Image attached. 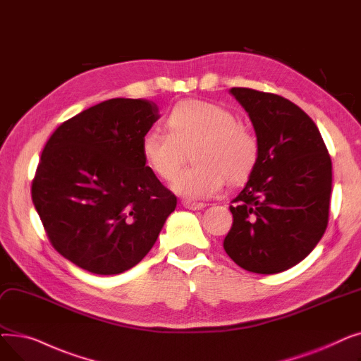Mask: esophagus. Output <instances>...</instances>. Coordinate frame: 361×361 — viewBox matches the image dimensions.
<instances>
[{"instance_id":"esophagus-1","label":"esophagus","mask_w":361,"mask_h":361,"mask_svg":"<svg viewBox=\"0 0 361 361\" xmlns=\"http://www.w3.org/2000/svg\"><path fill=\"white\" fill-rule=\"evenodd\" d=\"M183 206L187 207V209L199 211V209H203V207L206 206V203H202V202H192V200H184V202H183Z\"/></svg>"}]
</instances>
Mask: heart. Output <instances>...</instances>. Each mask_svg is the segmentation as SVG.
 <instances>
[{"label": "heart", "mask_w": 361, "mask_h": 361, "mask_svg": "<svg viewBox=\"0 0 361 361\" xmlns=\"http://www.w3.org/2000/svg\"><path fill=\"white\" fill-rule=\"evenodd\" d=\"M168 131L149 130L142 137V157L147 168L164 181L173 180L192 150L195 164L173 181V190L187 199H204L222 190L226 180L247 181L259 164L260 143L238 124L234 114L204 101H183L171 108Z\"/></svg>", "instance_id": "1"}]
</instances>
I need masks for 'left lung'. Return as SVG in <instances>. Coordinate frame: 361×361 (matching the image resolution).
I'll return each instance as SVG.
<instances>
[{
	"label": "left lung",
	"mask_w": 361,
	"mask_h": 361,
	"mask_svg": "<svg viewBox=\"0 0 361 361\" xmlns=\"http://www.w3.org/2000/svg\"><path fill=\"white\" fill-rule=\"evenodd\" d=\"M260 143L259 164L231 202L224 249L243 269L272 275L305 259L329 219L332 162L313 120L275 93L233 87Z\"/></svg>",
	"instance_id": "obj_1"
}]
</instances>
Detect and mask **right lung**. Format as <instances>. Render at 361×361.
<instances>
[{
	"instance_id": "1",
	"label": "right lung",
	"mask_w": 361,
	"mask_h": 361,
	"mask_svg": "<svg viewBox=\"0 0 361 361\" xmlns=\"http://www.w3.org/2000/svg\"><path fill=\"white\" fill-rule=\"evenodd\" d=\"M159 118L145 99L116 98L64 121L48 139L32 200L52 247L79 268L121 274L155 244L176 195L142 157V137Z\"/></svg>"
}]
</instances>
